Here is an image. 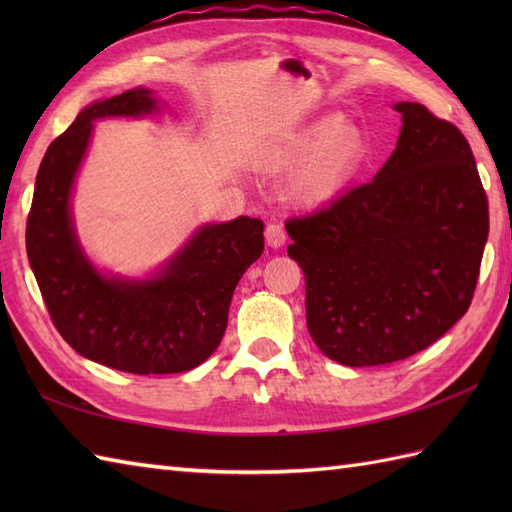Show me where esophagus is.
Returning a JSON list of instances; mask_svg holds the SVG:
<instances>
[{
  "label": "esophagus",
  "instance_id": "34e87169",
  "mask_svg": "<svg viewBox=\"0 0 512 512\" xmlns=\"http://www.w3.org/2000/svg\"><path fill=\"white\" fill-rule=\"evenodd\" d=\"M266 244L270 246V248H279V246H284V242H286V231H284V226L281 224H277V222H270L268 226H266Z\"/></svg>",
  "mask_w": 512,
  "mask_h": 512
}]
</instances>
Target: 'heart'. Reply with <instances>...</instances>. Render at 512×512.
<instances>
[{"label": "heart", "mask_w": 512, "mask_h": 512, "mask_svg": "<svg viewBox=\"0 0 512 512\" xmlns=\"http://www.w3.org/2000/svg\"><path fill=\"white\" fill-rule=\"evenodd\" d=\"M361 136L345 127L341 118L328 116L292 132L266 149V162L286 167L299 162L292 173V195L303 204H319L343 187L361 156Z\"/></svg>", "instance_id": "b5f03b06"}]
</instances>
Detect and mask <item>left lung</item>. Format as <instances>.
<instances>
[{"label":"left lung","instance_id":"1","mask_svg":"<svg viewBox=\"0 0 512 512\" xmlns=\"http://www.w3.org/2000/svg\"><path fill=\"white\" fill-rule=\"evenodd\" d=\"M398 147L372 182L290 217L312 341L336 363L387 365L422 352L473 301L488 200L469 140L420 103H396Z\"/></svg>","mask_w":512,"mask_h":512}]
</instances>
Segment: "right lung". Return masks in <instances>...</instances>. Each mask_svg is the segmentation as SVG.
I'll return each mask as SVG.
<instances>
[{
    "label": "right lung",
    "mask_w": 512,
    "mask_h": 512,
    "mask_svg": "<svg viewBox=\"0 0 512 512\" xmlns=\"http://www.w3.org/2000/svg\"><path fill=\"white\" fill-rule=\"evenodd\" d=\"M156 110L149 90H129L76 116L43 156L26 222V250L54 328L72 350L127 374H180L220 345L237 281L264 253V222L237 217L204 226L162 275L107 279L81 253L70 217V191L103 116Z\"/></svg>",
    "instance_id": "obj_1"
}]
</instances>
